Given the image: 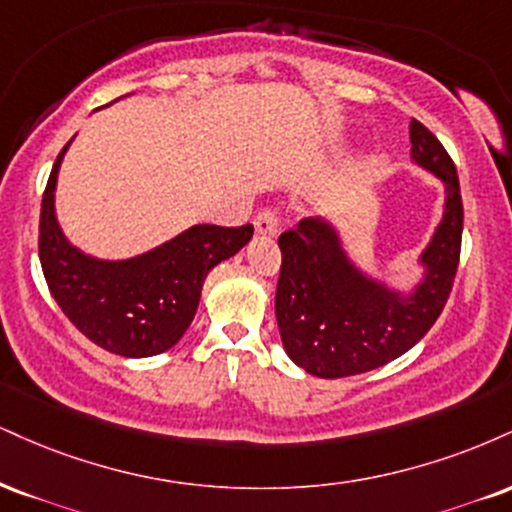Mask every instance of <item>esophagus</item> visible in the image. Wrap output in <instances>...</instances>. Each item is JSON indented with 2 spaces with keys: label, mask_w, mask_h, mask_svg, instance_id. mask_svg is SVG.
I'll list each match as a JSON object with an SVG mask.
<instances>
[{
  "label": "esophagus",
  "mask_w": 512,
  "mask_h": 512,
  "mask_svg": "<svg viewBox=\"0 0 512 512\" xmlns=\"http://www.w3.org/2000/svg\"><path fill=\"white\" fill-rule=\"evenodd\" d=\"M276 229H279V217H276L274 209H262L255 217V231L260 236H274Z\"/></svg>",
  "instance_id": "obj_1"
}]
</instances>
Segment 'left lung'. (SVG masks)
I'll use <instances>...</instances> for the list:
<instances>
[{
  "label": "left lung",
  "instance_id": "obj_1",
  "mask_svg": "<svg viewBox=\"0 0 512 512\" xmlns=\"http://www.w3.org/2000/svg\"><path fill=\"white\" fill-rule=\"evenodd\" d=\"M410 143L412 159L446 186V209L420 257L424 279L415 291L400 295L367 279L324 219H303L279 236L276 322L288 357L315 377H353L408 353L451 295L463 240L458 171L439 138L417 119L410 121Z\"/></svg>",
  "mask_w": 512,
  "mask_h": 512
}]
</instances>
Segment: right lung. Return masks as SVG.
I'll list each match as a JSON object with an SVG mask.
<instances>
[{"label": "right lung", "instance_id": "obj_1", "mask_svg": "<svg viewBox=\"0 0 512 512\" xmlns=\"http://www.w3.org/2000/svg\"><path fill=\"white\" fill-rule=\"evenodd\" d=\"M69 145L71 140L52 166L40 209L38 250L49 293L80 334L109 353H164L193 322L207 274L248 243L252 224L190 226L169 243L121 262L85 255L64 238L54 214L57 174Z\"/></svg>", "mask_w": 512, "mask_h": 512}]
</instances>
